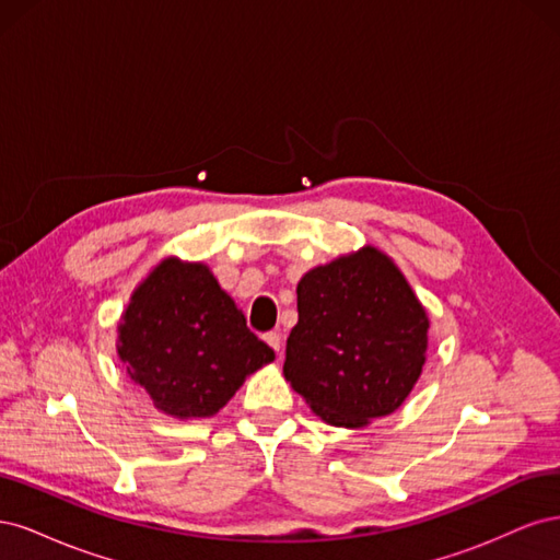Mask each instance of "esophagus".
<instances>
[{"label": "esophagus", "mask_w": 560, "mask_h": 560, "mask_svg": "<svg viewBox=\"0 0 560 560\" xmlns=\"http://www.w3.org/2000/svg\"><path fill=\"white\" fill-rule=\"evenodd\" d=\"M264 341L273 348L278 354L282 352V336L278 334V331H268V334H264Z\"/></svg>", "instance_id": "34e87169"}]
</instances>
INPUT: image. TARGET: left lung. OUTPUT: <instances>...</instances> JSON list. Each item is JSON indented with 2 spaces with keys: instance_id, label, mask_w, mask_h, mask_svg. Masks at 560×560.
<instances>
[{
  "instance_id": "obj_1",
  "label": "left lung",
  "mask_w": 560,
  "mask_h": 560,
  "mask_svg": "<svg viewBox=\"0 0 560 560\" xmlns=\"http://www.w3.org/2000/svg\"><path fill=\"white\" fill-rule=\"evenodd\" d=\"M282 374L327 425L360 430L397 411L428 360L430 317L374 245L311 268Z\"/></svg>"
}]
</instances>
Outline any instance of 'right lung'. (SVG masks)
Instances as JSON below:
<instances>
[{
  "mask_svg": "<svg viewBox=\"0 0 560 560\" xmlns=\"http://www.w3.org/2000/svg\"><path fill=\"white\" fill-rule=\"evenodd\" d=\"M116 352L130 381L171 418H210L276 360L208 264L165 257L135 287Z\"/></svg>",
  "mask_w": 560,
  "mask_h": 560,
  "instance_id": "obj_1",
  "label": "right lung"
}]
</instances>
